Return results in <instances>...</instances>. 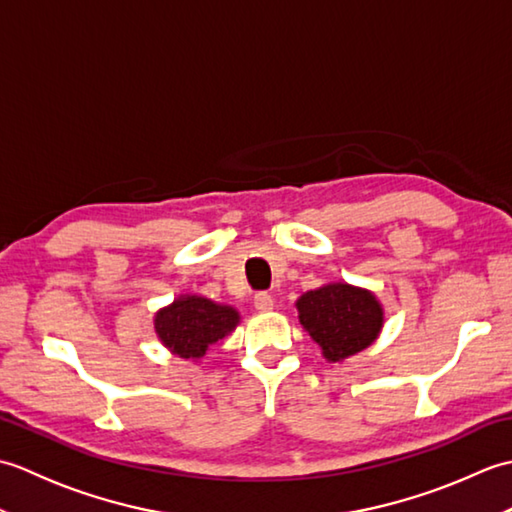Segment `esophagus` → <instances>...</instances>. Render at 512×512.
Returning <instances> with one entry per match:
<instances>
[{
  "label": "esophagus",
  "mask_w": 512,
  "mask_h": 512,
  "mask_svg": "<svg viewBox=\"0 0 512 512\" xmlns=\"http://www.w3.org/2000/svg\"><path fill=\"white\" fill-rule=\"evenodd\" d=\"M253 303H255V308L259 312H270V310H273V306H275V301H273V297L268 295V292H257Z\"/></svg>",
  "instance_id": "34e87169"
}]
</instances>
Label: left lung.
<instances>
[{
  "mask_svg": "<svg viewBox=\"0 0 512 512\" xmlns=\"http://www.w3.org/2000/svg\"><path fill=\"white\" fill-rule=\"evenodd\" d=\"M297 310L303 330L319 343L323 356L332 363L372 345L385 321L383 306L374 292L345 281L308 290L297 299Z\"/></svg>",
  "mask_w": 512,
  "mask_h": 512,
  "instance_id": "8db88e82",
  "label": "left lung"
}]
</instances>
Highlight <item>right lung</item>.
<instances>
[{"label": "right lung", "mask_w": 512, "mask_h": 512, "mask_svg": "<svg viewBox=\"0 0 512 512\" xmlns=\"http://www.w3.org/2000/svg\"><path fill=\"white\" fill-rule=\"evenodd\" d=\"M237 323L235 308L198 295H182L156 314L154 328L171 354L184 361H198L211 345L231 334Z\"/></svg>", "instance_id": "1"}]
</instances>
